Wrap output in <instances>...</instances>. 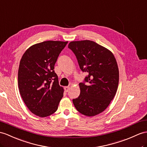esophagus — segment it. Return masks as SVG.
<instances>
[{
	"label": "esophagus",
	"instance_id": "1",
	"mask_svg": "<svg viewBox=\"0 0 147 147\" xmlns=\"http://www.w3.org/2000/svg\"><path fill=\"white\" fill-rule=\"evenodd\" d=\"M69 89H70L69 87H64V90H65V92H68V91H69Z\"/></svg>",
	"mask_w": 147,
	"mask_h": 147
}]
</instances>
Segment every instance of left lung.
Returning <instances> with one entry per match:
<instances>
[{
	"instance_id": "obj_1",
	"label": "left lung",
	"mask_w": 147,
	"mask_h": 147,
	"mask_svg": "<svg viewBox=\"0 0 147 147\" xmlns=\"http://www.w3.org/2000/svg\"><path fill=\"white\" fill-rule=\"evenodd\" d=\"M68 47L76 55L80 69L88 76L79 84L80 94L73 99L80 113L92 117L103 112L115 96L119 71L113 53L91 40L74 41Z\"/></svg>"
}]
</instances>
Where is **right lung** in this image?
<instances>
[{"label":"right lung","instance_id":"add662e5","mask_svg":"<svg viewBox=\"0 0 147 147\" xmlns=\"http://www.w3.org/2000/svg\"><path fill=\"white\" fill-rule=\"evenodd\" d=\"M68 42L45 41L28 48L18 71L20 94L32 113L45 117L55 113L63 89L59 84L54 65Z\"/></svg>","mask_w":147,"mask_h":147}]
</instances>
